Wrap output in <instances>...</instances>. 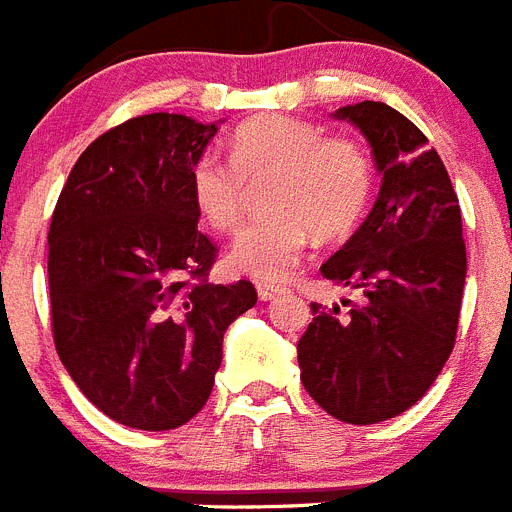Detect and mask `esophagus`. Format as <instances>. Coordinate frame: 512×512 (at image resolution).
Here are the masks:
<instances>
[{
	"label": "esophagus",
	"instance_id": "1",
	"mask_svg": "<svg viewBox=\"0 0 512 512\" xmlns=\"http://www.w3.org/2000/svg\"><path fill=\"white\" fill-rule=\"evenodd\" d=\"M281 293H286V288L273 286V283H257V296H260V301H273L278 299Z\"/></svg>",
	"mask_w": 512,
	"mask_h": 512
}]
</instances>
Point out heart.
I'll return each instance as SVG.
<instances>
[{"label":"heart","instance_id":"b5f03b06","mask_svg":"<svg viewBox=\"0 0 512 512\" xmlns=\"http://www.w3.org/2000/svg\"><path fill=\"white\" fill-rule=\"evenodd\" d=\"M265 180V208L231 242L226 262L234 273L262 283L288 281L319 237L353 229L371 198L373 170L363 146L345 136H324L317 123L291 115H260L231 136V162L203 151L190 167V198L203 221L231 234L242 221L250 185Z\"/></svg>","mask_w":512,"mask_h":512}]
</instances>
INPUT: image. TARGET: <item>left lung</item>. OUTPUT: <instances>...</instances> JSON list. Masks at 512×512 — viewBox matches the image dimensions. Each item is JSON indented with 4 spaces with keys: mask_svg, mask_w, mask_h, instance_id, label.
Segmentation results:
<instances>
[{
    "mask_svg": "<svg viewBox=\"0 0 512 512\" xmlns=\"http://www.w3.org/2000/svg\"><path fill=\"white\" fill-rule=\"evenodd\" d=\"M371 146L379 198L358 231L322 265L332 283L361 288L363 304H311L299 340L301 384L332 417L373 425L402 415L446 366L466 281L461 208L425 133L384 102L332 113Z\"/></svg>",
    "mask_w": 512,
    "mask_h": 512,
    "instance_id": "1",
    "label": "left lung"
}]
</instances>
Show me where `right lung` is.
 I'll return each instance as SVG.
<instances>
[{
  "label": "right lung",
  "instance_id": "1",
  "mask_svg": "<svg viewBox=\"0 0 512 512\" xmlns=\"http://www.w3.org/2000/svg\"><path fill=\"white\" fill-rule=\"evenodd\" d=\"M219 123L151 113L82 151L48 231L56 350L97 410L126 428L172 430L201 412L224 332L257 301L250 281L216 286L190 167Z\"/></svg>",
  "mask_w": 512,
  "mask_h": 512
}]
</instances>
